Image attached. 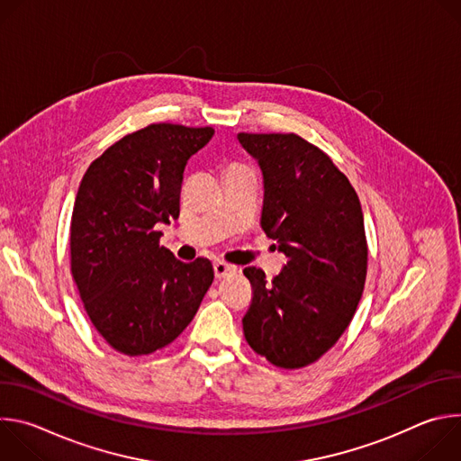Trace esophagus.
Returning a JSON list of instances; mask_svg holds the SVG:
<instances>
[{"label":"esophagus","instance_id":"34e87169","mask_svg":"<svg viewBox=\"0 0 461 461\" xmlns=\"http://www.w3.org/2000/svg\"><path fill=\"white\" fill-rule=\"evenodd\" d=\"M213 272H215V277H217V279H222V277H226V276H230V274H235V272H237V267L228 265V262H222V260H217L215 265H213Z\"/></svg>","mask_w":461,"mask_h":461}]
</instances>
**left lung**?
Listing matches in <instances>:
<instances>
[{
  "label": "left lung",
  "mask_w": 461,
  "mask_h": 461,
  "mask_svg": "<svg viewBox=\"0 0 461 461\" xmlns=\"http://www.w3.org/2000/svg\"><path fill=\"white\" fill-rule=\"evenodd\" d=\"M265 180L260 226L288 257L268 283L244 268L253 288L242 319L248 345L281 368H303L348 328L366 279L368 248L359 196L324 151L294 133H239Z\"/></svg>",
  "instance_id": "1"
}]
</instances>
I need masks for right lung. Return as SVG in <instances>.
<instances>
[{"label":"right lung","mask_w":461,"mask_h":461,"mask_svg":"<svg viewBox=\"0 0 461 461\" xmlns=\"http://www.w3.org/2000/svg\"><path fill=\"white\" fill-rule=\"evenodd\" d=\"M213 127L151 123L125 135L86 171L71 219V272L98 334L120 354L148 356L173 343L213 283L208 258L178 260L158 224L180 213L191 155Z\"/></svg>","instance_id":"1"}]
</instances>
